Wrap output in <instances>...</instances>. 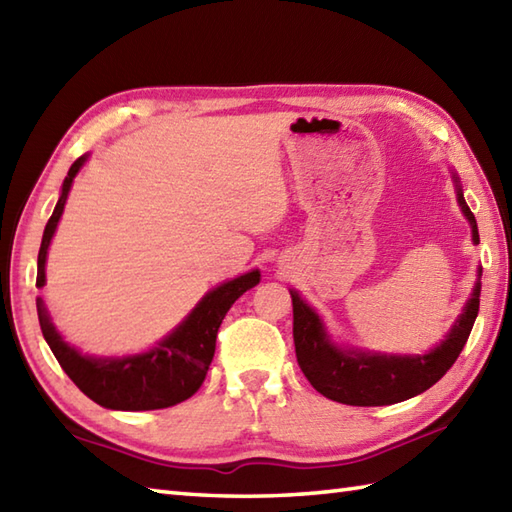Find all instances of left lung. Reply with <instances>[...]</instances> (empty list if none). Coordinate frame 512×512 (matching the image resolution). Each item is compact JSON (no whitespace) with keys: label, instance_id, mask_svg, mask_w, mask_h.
I'll list each match as a JSON object with an SVG mask.
<instances>
[{"label":"left lung","instance_id":"1","mask_svg":"<svg viewBox=\"0 0 512 512\" xmlns=\"http://www.w3.org/2000/svg\"><path fill=\"white\" fill-rule=\"evenodd\" d=\"M458 202L473 228V242L480 244L475 215L464 202L458 189ZM292 336H295L297 363L310 385L325 398L356 407L394 405L427 391L449 372L464 350L466 339L480 310V284L458 323L436 350L424 356H369L356 352H341L330 345L323 325L306 303L292 292Z\"/></svg>","mask_w":512,"mask_h":512}]
</instances>
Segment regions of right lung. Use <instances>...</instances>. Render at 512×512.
<instances>
[{"instance_id": "obj_1", "label": "right lung", "mask_w": 512, "mask_h": 512, "mask_svg": "<svg viewBox=\"0 0 512 512\" xmlns=\"http://www.w3.org/2000/svg\"><path fill=\"white\" fill-rule=\"evenodd\" d=\"M83 160L85 158H79L70 167L68 176L63 180L61 198L57 206H54L46 231H43L37 259V288H43V284H46V273L43 270H46L50 239L63 213L70 184L76 171L83 165ZM257 284L259 270H253V273H246L211 290L198 303V308L189 314L187 321L176 328V332L169 334L165 341L158 343L156 350L129 358H105V361H99V358L81 356L74 347L63 343L57 330H54L41 297H37V314L43 339L48 341L63 372L96 405L121 411L167 409L191 398L200 389L213 361L215 336L217 330H220L222 319L226 317L235 299L242 297L246 290Z\"/></svg>"}]
</instances>
